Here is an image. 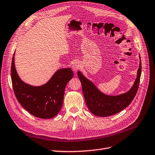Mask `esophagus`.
Instances as JSON below:
<instances>
[{
    "label": "esophagus",
    "instance_id": "1",
    "mask_svg": "<svg viewBox=\"0 0 155 155\" xmlns=\"http://www.w3.org/2000/svg\"><path fill=\"white\" fill-rule=\"evenodd\" d=\"M80 67H81V64H80V63L78 62V61H76V62H75V63H74L72 66V69L74 72L78 71L80 69Z\"/></svg>",
    "mask_w": 155,
    "mask_h": 155
}]
</instances>
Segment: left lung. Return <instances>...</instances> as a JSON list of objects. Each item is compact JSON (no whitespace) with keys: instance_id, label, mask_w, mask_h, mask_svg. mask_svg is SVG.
Masks as SVG:
<instances>
[{"instance_id":"obj_1","label":"left lung","mask_w":155,"mask_h":155,"mask_svg":"<svg viewBox=\"0 0 155 155\" xmlns=\"http://www.w3.org/2000/svg\"><path fill=\"white\" fill-rule=\"evenodd\" d=\"M141 60L137 71V76L131 89L117 96H110L99 91L95 84L86 78L81 72L78 76L82 84L85 102L90 112L97 116L106 117L115 114L128 106L134 98L139 88L141 75Z\"/></svg>"}]
</instances>
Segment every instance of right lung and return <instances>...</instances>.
<instances>
[{
	"mask_svg": "<svg viewBox=\"0 0 155 155\" xmlns=\"http://www.w3.org/2000/svg\"><path fill=\"white\" fill-rule=\"evenodd\" d=\"M14 55L11 76L18 102L29 113L39 118L49 119L57 115L63 104L65 86L74 76L72 69L70 68L59 69L47 83L40 86H33L24 83L18 75Z\"/></svg>",
	"mask_w": 155,
	"mask_h": 155,
	"instance_id": "add662e5",
	"label": "right lung"
}]
</instances>
